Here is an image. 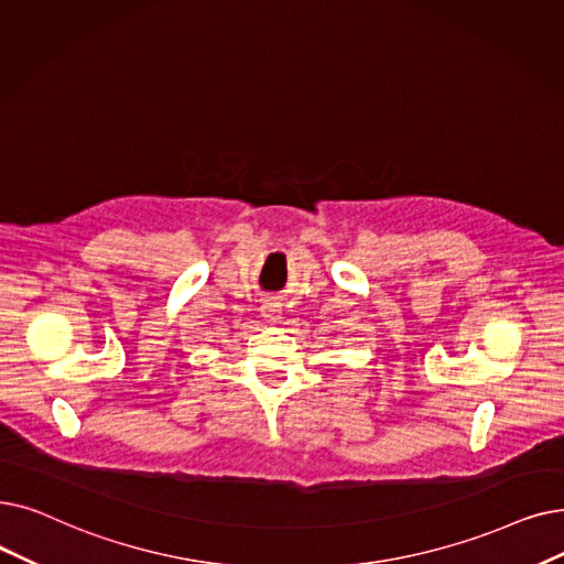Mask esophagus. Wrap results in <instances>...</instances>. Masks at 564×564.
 <instances>
[{"mask_svg": "<svg viewBox=\"0 0 564 564\" xmlns=\"http://www.w3.org/2000/svg\"><path fill=\"white\" fill-rule=\"evenodd\" d=\"M260 313H262L264 321H269V323H276L279 317H281V306H279L274 300H264V302H262V306H260Z\"/></svg>", "mask_w": 564, "mask_h": 564, "instance_id": "1", "label": "esophagus"}]
</instances>
